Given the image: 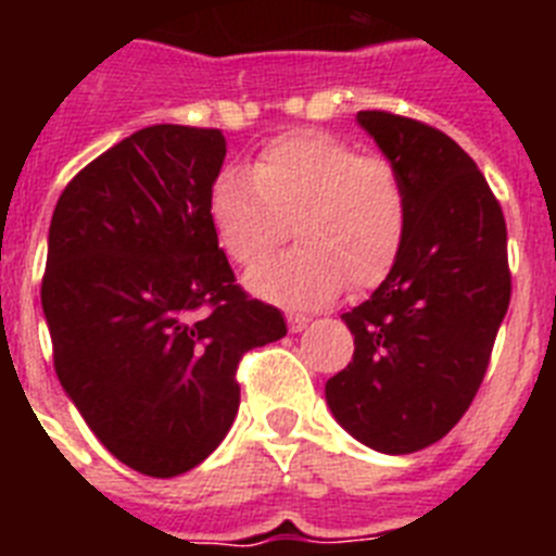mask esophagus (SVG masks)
<instances>
[{
  "mask_svg": "<svg viewBox=\"0 0 556 556\" xmlns=\"http://www.w3.org/2000/svg\"><path fill=\"white\" fill-rule=\"evenodd\" d=\"M287 323H289V331L298 333L308 326V317L306 314H287Z\"/></svg>",
  "mask_w": 556,
  "mask_h": 556,
  "instance_id": "1",
  "label": "esophagus"
}]
</instances>
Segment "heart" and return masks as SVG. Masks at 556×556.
I'll list each match as a JSON object with an SVG mask.
<instances>
[{
    "instance_id": "heart-1",
    "label": "heart",
    "mask_w": 556,
    "mask_h": 556,
    "mask_svg": "<svg viewBox=\"0 0 556 556\" xmlns=\"http://www.w3.org/2000/svg\"><path fill=\"white\" fill-rule=\"evenodd\" d=\"M208 217L223 253L242 267L264 262L294 230L301 244L253 269L248 287L267 301L317 306L345 281L365 292L392 273L409 194L392 161L362 155L333 132L292 130L269 141L250 172H219Z\"/></svg>"
}]
</instances>
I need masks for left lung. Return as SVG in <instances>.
Wrapping results in <instances>:
<instances>
[{
	"instance_id": "obj_1",
	"label": "left lung",
	"mask_w": 556,
	"mask_h": 556,
	"mask_svg": "<svg viewBox=\"0 0 556 556\" xmlns=\"http://www.w3.org/2000/svg\"><path fill=\"white\" fill-rule=\"evenodd\" d=\"M404 178V253L370 301L342 314L351 365L328 378L333 417L384 454L443 440L473 404L513 273L507 223L476 161L443 130L390 111H358Z\"/></svg>"
}]
</instances>
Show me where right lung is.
I'll list each match as a JSON object with an SVG mask.
<instances>
[{
	"label": "right lung",
	"mask_w": 556,
	"mask_h": 556,
	"mask_svg": "<svg viewBox=\"0 0 556 556\" xmlns=\"http://www.w3.org/2000/svg\"><path fill=\"white\" fill-rule=\"evenodd\" d=\"M223 161L217 127H144L68 180L49 225L58 378L97 440L155 479L223 443L239 362L287 333L281 308L236 283L211 228Z\"/></svg>",
	"instance_id": "obj_1"
}]
</instances>
